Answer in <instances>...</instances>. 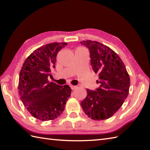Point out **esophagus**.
Here are the masks:
<instances>
[{
  "instance_id": "1",
  "label": "esophagus",
  "mask_w": 150,
  "mask_h": 150,
  "mask_svg": "<svg viewBox=\"0 0 150 150\" xmlns=\"http://www.w3.org/2000/svg\"><path fill=\"white\" fill-rule=\"evenodd\" d=\"M70 88H71V90H75L76 88H77V86H73V85H70Z\"/></svg>"
}]
</instances>
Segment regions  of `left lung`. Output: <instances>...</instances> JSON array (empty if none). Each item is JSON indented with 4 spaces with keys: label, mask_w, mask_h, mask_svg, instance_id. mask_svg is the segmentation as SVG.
<instances>
[{
    "label": "left lung",
    "mask_w": 150,
    "mask_h": 150,
    "mask_svg": "<svg viewBox=\"0 0 150 150\" xmlns=\"http://www.w3.org/2000/svg\"><path fill=\"white\" fill-rule=\"evenodd\" d=\"M82 45L90 50L91 65L98 73L95 91L87 89V96L81 102L84 112L93 120H105L112 117L128 97L130 79L122 60L117 54L97 41L83 40Z\"/></svg>",
    "instance_id": "1"
}]
</instances>
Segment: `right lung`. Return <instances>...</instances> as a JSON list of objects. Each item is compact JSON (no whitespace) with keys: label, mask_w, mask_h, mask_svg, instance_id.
Here are the masks:
<instances>
[{"label":"right lung","mask_w":150,"mask_h":150,"mask_svg":"<svg viewBox=\"0 0 150 150\" xmlns=\"http://www.w3.org/2000/svg\"><path fill=\"white\" fill-rule=\"evenodd\" d=\"M66 42L46 44L35 50L20 71L18 93L28 111L37 119L50 120L59 117L71 95L68 85L50 82L51 68H55L57 53Z\"/></svg>","instance_id":"obj_1"}]
</instances>
